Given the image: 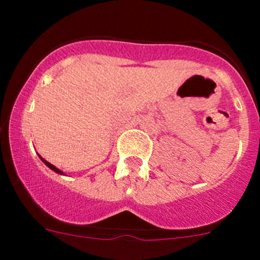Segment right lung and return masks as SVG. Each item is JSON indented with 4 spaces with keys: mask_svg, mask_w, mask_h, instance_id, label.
Segmentation results:
<instances>
[{
    "mask_svg": "<svg viewBox=\"0 0 260 260\" xmlns=\"http://www.w3.org/2000/svg\"><path fill=\"white\" fill-rule=\"evenodd\" d=\"M41 159H43V162H44V164H45V165H46V166H48V167H50V169H51V170H52V171H55V172H56V174H60V175H62V172H61V171H60V170H57V169H56V167H55V166H54V165L49 164V162H48V161H45V159H44V158H41Z\"/></svg>",
    "mask_w": 260,
    "mask_h": 260,
    "instance_id": "1",
    "label": "right lung"
}]
</instances>
